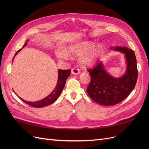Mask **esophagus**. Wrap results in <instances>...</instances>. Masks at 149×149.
<instances>
[{"label": "esophagus", "instance_id": "34e87169", "mask_svg": "<svg viewBox=\"0 0 149 149\" xmlns=\"http://www.w3.org/2000/svg\"><path fill=\"white\" fill-rule=\"evenodd\" d=\"M71 73L72 74H78L80 73V70L79 69L77 68H73L71 70Z\"/></svg>", "mask_w": 149, "mask_h": 149}]
</instances>
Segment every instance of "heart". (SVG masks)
<instances>
[{
  "label": "heart",
  "instance_id": "obj_1",
  "mask_svg": "<svg viewBox=\"0 0 149 149\" xmlns=\"http://www.w3.org/2000/svg\"><path fill=\"white\" fill-rule=\"evenodd\" d=\"M94 45L89 43H76L70 45L67 51L65 49H58L56 55L60 60H68L70 58V54L72 55H82L79 58L80 64L83 66H88L96 63L101 54V48L91 49Z\"/></svg>",
  "mask_w": 149,
  "mask_h": 149
}]
</instances>
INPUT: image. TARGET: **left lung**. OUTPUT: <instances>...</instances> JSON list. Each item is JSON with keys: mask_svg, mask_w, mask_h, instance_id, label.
Wrapping results in <instances>:
<instances>
[{"mask_svg": "<svg viewBox=\"0 0 149 149\" xmlns=\"http://www.w3.org/2000/svg\"><path fill=\"white\" fill-rule=\"evenodd\" d=\"M111 49L124 54L127 68L121 77L115 78L108 73L102 61L88 70L91 82L87 93L93 101L103 106H113L123 101L134 89L137 79V60L132 49L119 46Z\"/></svg>", "mask_w": 149, "mask_h": 149, "instance_id": "8db88e82", "label": "left lung"}]
</instances>
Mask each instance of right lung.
Returning a JSON list of instances; mask_svg holds the SVG:
<instances>
[{
  "label": "right lung",
  "mask_w": 149,
  "mask_h": 149,
  "mask_svg": "<svg viewBox=\"0 0 149 149\" xmlns=\"http://www.w3.org/2000/svg\"><path fill=\"white\" fill-rule=\"evenodd\" d=\"M29 41L27 40L26 42L24 44V45L23 46V48L26 46V43H27ZM22 49H20L19 51H17L16 53L15 54V56L17 55V54L19 53ZM13 57V58H14ZM13 58L12 61L13 60ZM71 74V70H58V81H57V84L56 85V86L55 89H53V91L49 94L48 96L46 97H45L44 99L42 100H40L38 101H35V102H30V101H26L24 100L23 99L20 98L19 96V97L20 99L21 100L23 101L24 102H25L27 104L32 106L33 107H43L45 106H47L48 105H50L52 104H53L54 102H55L58 97L60 96V94L61 93L63 89L65 83L66 81V79Z\"/></svg>",
  "instance_id": "add662e5"
}]
</instances>
